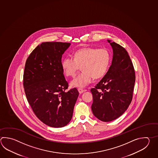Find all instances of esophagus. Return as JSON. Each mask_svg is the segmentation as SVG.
<instances>
[{
	"label": "esophagus",
	"instance_id": "34e87169",
	"mask_svg": "<svg viewBox=\"0 0 158 158\" xmlns=\"http://www.w3.org/2000/svg\"><path fill=\"white\" fill-rule=\"evenodd\" d=\"M77 90H78V92H79V93L80 94H83V92L86 91V90H84V89H83L81 88H78Z\"/></svg>",
	"mask_w": 158,
	"mask_h": 158
}]
</instances>
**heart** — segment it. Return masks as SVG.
<instances>
[{
    "label": "heart",
    "instance_id": "heart-1",
    "mask_svg": "<svg viewBox=\"0 0 158 158\" xmlns=\"http://www.w3.org/2000/svg\"><path fill=\"white\" fill-rule=\"evenodd\" d=\"M109 52L105 48L88 47L78 49L73 54V58L67 56L62 61L64 74L74 77L81 66L80 74L71 81L72 87L84 88L95 79H100L106 74L110 63Z\"/></svg>",
    "mask_w": 158,
    "mask_h": 158
}]
</instances>
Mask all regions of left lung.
<instances>
[{"instance_id":"left-lung-1","label":"left lung","mask_w":158,"mask_h":158,"mask_svg":"<svg viewBox=\"0 0 158 158\" xmlns=\"http://www.w3.org/2000/svg\"><path fill=\"white\" fill-rule=\"evenodd\" d=\"M113 50L111 65L100 82L91 89L92 110L100 120L108 122L118 118L131 102L135 71L126 49L107 40Z\"/></svg>"}]
</instances>
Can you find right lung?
Wrapping results in <instances>:
<instances>
[{
	"mask_svg": "<svg viewBox=\"0 0 158 158\" xmlns=\"http://www.w3.org/2000/svg\"><path fill=\"white\" fill-rule=\"evenodd\" d=\"M70 44L43 42L29 55L25 66L23 84L27 100L38 118L54 128L70 122L79 96L75 88L65 92L68 83L61 58Z\"/></svg>",
	"mask_w": 158,
	"mask_h": 158,
	"instance_id": "obj_1",
	"label": "right lung"
}]
</instances>
